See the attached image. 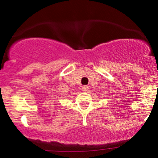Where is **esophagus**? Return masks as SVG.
<instances>
[{
  "mask_svg": "<svg viewBox=\"0 0 158 158\" xmlns=\"http://www.w3.org/2000/svg\"><path fill=\"white\" fill-rule=\"evenodd\" d=\"M88 89H89V88L88 85H83V87H82V90L84 92H87Z\"/></svg>",
  "mask_w": 158,
  "mask_h": 158,
  "instance_id": "obj_1",
  "label": "esophagus"
}]
</instances>
